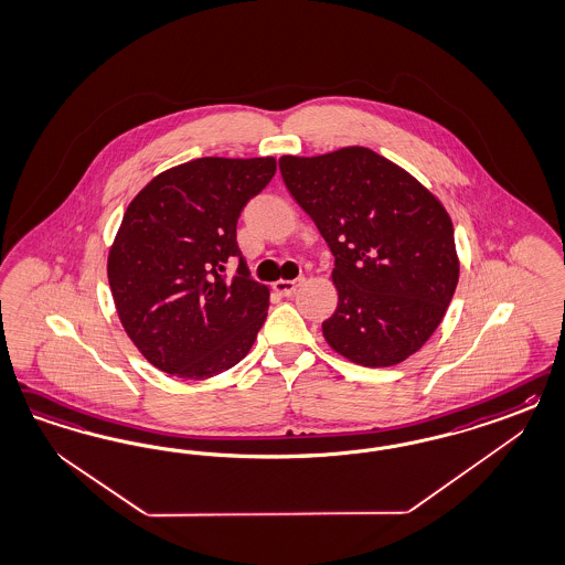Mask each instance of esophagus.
<instances>
[{"label":"esophagus","instance_id":"34e87169","mask_svg":"<svg viewBox=\"0 0 565 565\" xmlns=\"http://www.w3.org/2000/svg\"><path fill=\"white\" fill-rule=\"evenodd\" d=\"M303 282V278H297V280H276L273 285L274 291L282 297H291L292 292L297 291V287Z\"/></svg>","mask_w":565,"mask_h":565}]
</instances>
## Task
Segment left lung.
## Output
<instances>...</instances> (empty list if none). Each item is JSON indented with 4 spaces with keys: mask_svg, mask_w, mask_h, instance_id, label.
Masks as SVG:
<instances>
[{
    "mask_svg": "<svg viewBox=\"0 0 565 565\" xmlns=\"http://www.w3.org/2000/svg\"><path fill=\"white\" fill-rule=\"evenodd\" d=\"M292 200L334 255L328 345L365 367H388L433 337L459 280L454 224L409 172L367 147L278 160Z\"/></svg>",
    "mask_w": 565,
    "mask_h": 565,
    "instance_id": "8db88e82",
    "label": "left lung"
}]
</instances>
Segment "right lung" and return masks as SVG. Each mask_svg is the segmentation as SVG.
<instances>
[{
    "label": "right lung",
    "instance_id": "1",
    "mask_svg": "<svg viewBox=\"0 0 565 565\" xmlns=\"http://www.w3.org/2000/svg\"><path fill=\"white\" fill-rule=\"evenodd\" d=\"M276 172L274 158H198L158 174L128 203L108 280L128 339L149 364L203 381L238 364L268 316L237 220ZM239 257L238 274L223 270Z\"/></svg>",
    "mask_w": 565,
    "mask_h": 565
}]
</instances>
